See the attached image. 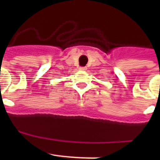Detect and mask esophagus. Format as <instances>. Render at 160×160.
I'll use <instances>...</instances> for the list:
<instances>
[{
    "label": "esophagus",
    "mask_w": 160,
    "mask_h": 160,
    "mask_svg": "<svg viewBox=\"0 0 160 160\" xmlns=\"http://www.w3.org/2000/svg\"><path fill=\"white\" fill-rule=\"evenodd\" d=\"M79 70H82V71H85V70H87V67H86V66H82V67L79 68Z\"/></svg>",
    "instance_id": "1"
}]
</instances>
